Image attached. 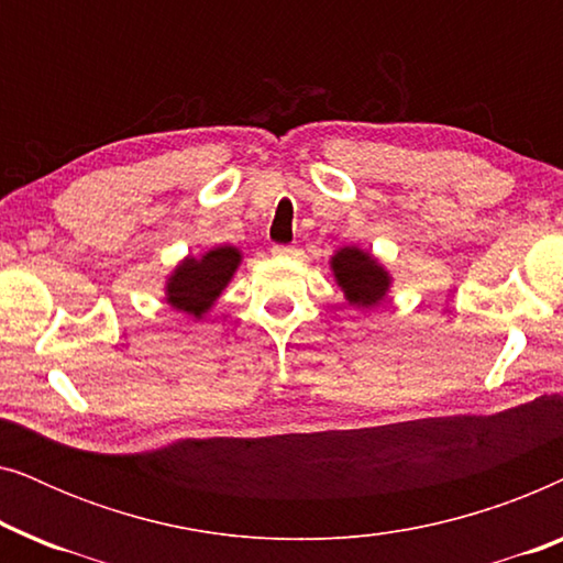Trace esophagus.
<instances>
[{
	"label": "esophagus",
	"mask_w": 563,
	"mask_h": 563,
	"mask_svg": "<svg viewBox=\"0 0 563 563\" xmlns=\"http://www.w3.org/2000/svg\"><path fill=\"white\" fill-rule=\"evenodd\" d=\"M272 253H274V256H279V258H284V256H295V253H297V249H295V245H274V249H272Z\"/></svg>",
	"instance_id": "34e87169"
}]
</instances>
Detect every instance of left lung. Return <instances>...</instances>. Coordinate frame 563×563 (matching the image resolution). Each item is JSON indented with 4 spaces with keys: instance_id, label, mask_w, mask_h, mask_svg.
<instances>
[{
    "instance_id": "obj_1",
    "label": "left lung",
    "mask_w": 563,
    "mask_h": 563,
    "mask_svg": "<svg viewBox=\"0 0 563 563\" xmlns=\"http://www.w3.org/2000/svg\"><path fill=\"white\" fill-rule=\"evenodd\" d=\"M330 272L338 287H341L345 302L356 310H372L382 305L391 291V274L372 251L358 245H343L330 256Z\"/></svg>"
}]
</instances>
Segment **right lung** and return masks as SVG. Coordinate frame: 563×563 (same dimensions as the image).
Here are the masks:
<instances>
[{"instance_id": "obj_1", "label": "right lung", "mask_w": 563, "mask_h": 563, "mask_svg": "<svg viewBox=\"0 0 563 563\" xmlns=\"http://www.w3.org/2000/svg\"><path fill=\"white\" fill-rule=\"evenodd\" d=\"M243 264V253L235 245H214V249L191 256L187 253L166 276L164 302L172 310L189 314L195 320H205L214 302L233 282V276Z\"/></svg>"}]
</instances>
